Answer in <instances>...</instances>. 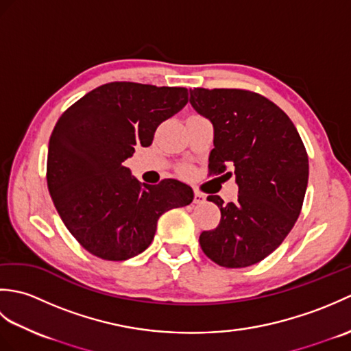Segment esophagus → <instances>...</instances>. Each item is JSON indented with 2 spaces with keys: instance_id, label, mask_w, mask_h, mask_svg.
Returning <instances> with one entry per match:
<instances>
[{
  "instance_id": "34e87169",
  "label": "esophagus",
  "mask_w": 351,
  "mask_h": 351,
  "mask_svg": "<svg viewBox=\"0 0 351 351\" xmlns=\"http://www.w3.org/2000/svg\"><path fill=\"white\" fill-rule=\"evenodd\" d=\"M205 200H206L205 195H202V193H199V191H195V200H193V202H195L196 205H200V204H204Z\"/></svg>"
}]
</instances>
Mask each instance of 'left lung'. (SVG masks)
<instances>
[{
  "label": "left lung",
  "instance_id": "8db88e82",
  "mask_svg": "<svg viewBox=\"0 0 351 351\" xmlns=\"http://www.w3.org/2000/svg\"><path fill=\"white\" fill-rule=\"evenodd\" d=\"M190 104L214 126L210 173L232 166L238 185L237 202L206 197L221 219L200 234V247L221 267L256 264L279 247L299 217L309 176L306 149L291 119L258 93L193 88Z\"/></svg>",
  "mask_w": 351,
  "mask_h": 351
}]
</instances>
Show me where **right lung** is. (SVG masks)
<instances>
[{
	"label": "right lung",
	"mask_w": 351,
	"mask_h": 351,
	"mask_svg": "<svg viewBox=\"0 0 351 351\" xmlns=\"http://www.w3.org/2000/svg\"><path fill=\"white\" fill-rule=\"evenodd\" d=\"M187 102L185 87L116 81L88 92L58 119L48 146V190L64 226L92 255H138L164 213L193 202L187 184H141L123 166L134 146H151L158 125Z\"/></svg>",
	"instance_id": "obj_1"
}]
</instances>
